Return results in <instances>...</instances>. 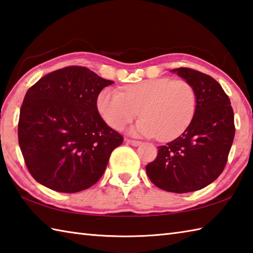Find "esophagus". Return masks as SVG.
Returning <instances> with one entry per match:
<instances>
[{
  "label": "esophagus",
  "instance_id": "esophagus-1",
  "mask_svg": "<svg viewBox=\"0 0 253 253\" xmlns=\"http://www.w3.org/2000/svg\"><path fill=\"white\" fill-rule=\"evenodd\" d=\"M125 141L128 143V145H131L133 147H138L140 145V141H137V140H131V139H125Z\"/></svg>",
  "mask_w": 253,
  "mask_h": 253
}]
</instances>
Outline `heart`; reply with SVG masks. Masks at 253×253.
<instances>
[{"label": "heart", "instance_id": "b5f03b06", "mask_svg": "<svg viewBox=\"0 0 253 253\" xmlns=\"http://www.w3.org/2000/svg\"><path fill=\"white\" fill-rule=\"evenodd\" d=\"M197 96L192 84L183 80L157 78L130 84L123 92L105 87L98 93L96 108L104 121L120 130L139 113L141 120L130 132L174 139L184 131L195 115Z\"/></svg>", "mask_w": 253, "mask_h": 253}]
</instances>
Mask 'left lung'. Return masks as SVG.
<instances>
[{"mask_svg":"<svg viewBox=\"0 0 253 253\" xmlns=\"http://www.w3.org/2000/svg\"><path fill=\"white\" fill-rule=\"evenodd\" d=\"M171 72L192 84L197 96L195 115L183 133L158 147L147 165L150 181L161 190L187 193L202 190L220 175L235 137L229 97L215 79L189 68Z\"/></svg>","mask_w":253,"mask_h":253,"instance_id":"8db88e82","label":"left lung"}]
</instances>
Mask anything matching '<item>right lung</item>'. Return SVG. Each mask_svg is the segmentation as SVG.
<instances>
[{
	"label": "right lung",
	"mask_w": 253,
	"mask_h": 253,
	"mask_svg": "<svg viewBox=\"0 0 253 253\" xmlns=\"http://www.w3.org/2000/svg\"><path fill=\"white\" fill-rule=\"evenodd\" d=\"M114 82L84 67L48 73L27 91L18 143L32 176L48 189L76 193L95 184L123 137L103 121L96 98Z\"/></svg>",
	"instance_id": "right-lung-1"
}]
</instances>
